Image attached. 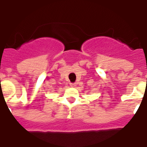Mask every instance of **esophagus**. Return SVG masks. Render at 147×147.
Masks as SVG:
<instances>
[{"mask_svg": "<svg viewBox=\"0 0 147 147\" xmlns=\"http://www.w3.org/2000/svg\"><path fill=\"white\" fill-rule=\"evenodd\" d=\"M70 85H71V87H76V83H71V84H70Z\"/></svg>", "mask_w": 147, "mask_h": 147, "instance_id": "34e87169", "label": "esophagus"}]
</instances>
